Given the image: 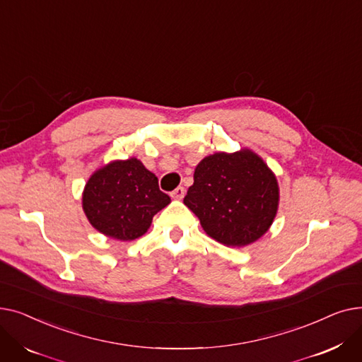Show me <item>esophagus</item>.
<instances>
[{
    "instance_id": "34e87169",
    "label": "esophagus",
    "mask_w": 362,
    "mask_h": 362,
    "mask_svg": "<svg viewBox=\"0 0 362 362\" xmlns=\"http://www.w3.org/2000/svg\"><path fill=\"white\" fill-rule=\"evenodd\" d=\"M185 194H186V189L183 186H177L175 191L170 194V197L173 198V199H182L185 197Z\"/></svg>"
}]
</instances>
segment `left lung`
Masks as SVG:
<instances>
[{"mask_svg":"<svg viewBox=\"0 0 362 362\" xmlns=\"http://www.w3.org/2000/svg\"><path fill=\"white\" fill-rule=\"evenodd\" d=\"M183 202L208 236L226 246H245L272 226L279 186L272 170L250 149L217 152L197 165Z\"/></svg>","mask_w":362,"mask_h":362,"instance_id":"1","label":"left lung"}]
</instances>
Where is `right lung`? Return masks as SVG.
<instances>
[{"instance_id": "right-lung-1", "label": "right lung", "mask_w": 362, "mask_h": 362, "mask_svg": "<svg viewBox=\"0 0 362 362\" xmlns=\"http://www.w3.org/2000/svg\"><path fill=\"white\" fill-rule=\"evenodd\" d=\"M83 211L89 223L108 238L133 240L142 236L170 197L144 164L130 158L114 161L90 176L83 191Z\"/></svg>"}]
</instances>
